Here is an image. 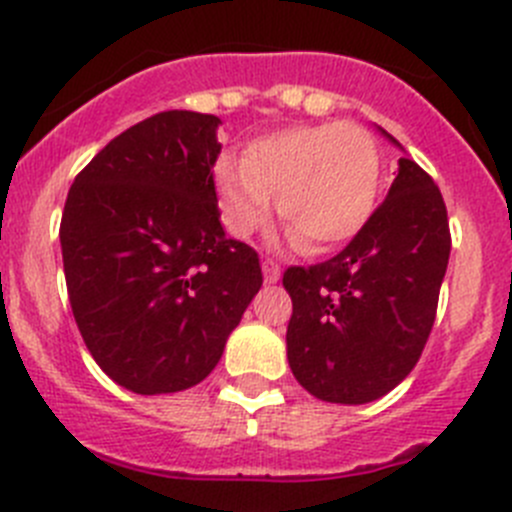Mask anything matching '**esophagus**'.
I'll return each mask as SVG.
<instances>
[{"mask_svg": "<svg viewBox=\"0 0 512 512\" xmlns=\"http://www.w3.org/2000/svg\"><path fill=\"white\" fill-rule=\"evenodd\" d=\"M262 275H265V283H278L280 280V267L278 262L272 260H262Z\"/></svg>", "mask_w": 512, "mask_h": 512, "instance_id": "1", "label": "esophagus"}]
</instances>
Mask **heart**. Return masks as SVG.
Here are the masks:
<instances>
[{"label": "heart", "instance_id": "heart-1", "mask_svg": "<svg viewBox=\"0 0 512 512\" xmlns=\"http://www.w3.org/2000/svg\"><path fill=\"white\" fill-rule=\"evenodd\" d=\"M381 181L379 146L358 123L290 126L245 146L242 159L214 164V189L229 232L265 227L278 194L280 222L305 252L323 255L369 222Z\"/></svg>", "mask_w": 512, "mask_h": 512}]
</instances>
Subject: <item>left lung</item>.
Returning a JSON list of instances; mask_svg holds the SVG:
<instances>
[{"label":"left lung","instance_id":"8db88e82","mask_svg":"<svg viewBox=\"0 0 512 512\" xmlns=\"http://www.w3.org/2000/svg\"><path fill=\"white\" fill-rule=\"evenodd\" d=\"M450 247L437 184L404 156L386 199L346 250L285 270L293 298L285 341L298 384L331 404H369L407 379L434 326Z\"/></svg>","mask_w":512,"mask_h":512}]
</instances>
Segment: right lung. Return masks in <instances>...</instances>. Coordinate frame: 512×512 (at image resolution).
<instances>
[{
	"label": "right lung",
	"instance_id": "1",
	"mask_svg": "<svg viewBox=\"0 0 512 512\" xmlns=\"http://www.w3.org/2000/svg\"><path fill=\"white\" fill-rule=\"evenodd\" d=\"M219 123L156 113L70 186L60 222L70 308L95 364L133 394L207 379L262 285L257 252L219 222Z\"/></svg>",
	"mask_w": 512,
	"mask_h": 512
}]
</instances>
